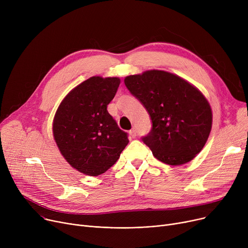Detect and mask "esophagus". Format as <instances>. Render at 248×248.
<instances>
[{
  "label": "esophagus",
  "mask_w": 248,
  "mask_h": 248,
  "mask_svg": "<svg viewBox=\"0 0 248 248\" xmlns=\"http://www.w3.org/2000/svg\"><path fill=\"white\" fill-rule=\"evenodd\" d=\"M129 135H131L132 138H136V137H137V131H136V128H132L131 131H129Z\"/></svg>",
  "instance_id": "1"
}]
</instances>
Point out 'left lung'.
Segmentation results:
<instances>
[{"instance_id": "left-lung-1", "label": "left lung", "mask_w": 248, "mask_h": 248, "mask_svg": "<svg viewBox=\"0 0 248 248\" xmlns=\"http://www.w3.org/2000/svg\"><path fill=\"white\" fill-rule=\"evenodd\" d=\"M124 84L151 116L152 129L141 140L154 157L172 166L196 157L212 127V110L201 91L163 70L126 76Z\"/></svg>"}]
</instances>
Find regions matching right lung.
I'll return each mask as SVG.
<instances>
[{
	"mask_svg": "<svg viewBox=\"0 0 248 248\" xmlns=\"http://www.w3.org/2000/svg\"><path fill=\"white\" fill-rule=\"evenodd\" d=\"M119 77L93 76L64 97L55 113L53 136L71 167L88 176L107 172L128 144L127 134L108 111Z\"/></svg>",
	"mask_w": 248,
	"mask_h": 248,
	"instance_id": "1",
	"label": "right lung"
}]
</instances>
